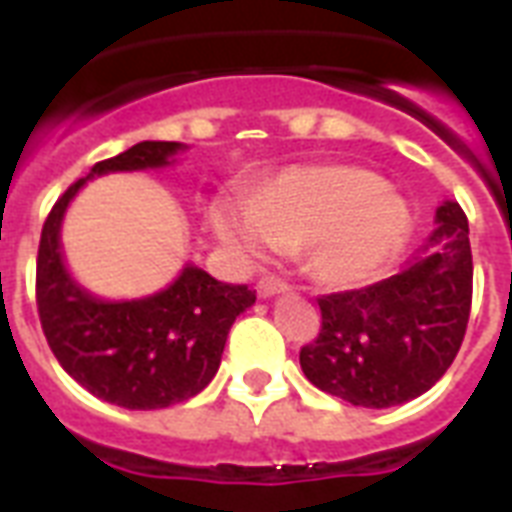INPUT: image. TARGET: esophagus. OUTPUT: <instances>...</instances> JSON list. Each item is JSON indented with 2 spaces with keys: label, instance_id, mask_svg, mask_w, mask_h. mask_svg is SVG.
Listing matches in <instances>:
<instances>
[{
  "label": "esophagus",
  "instance_id": "34e87169",
  "mask_svg": "<svg viewBox=\"0 0 512 512\" xmlns=\"http://www.w3.org/2000/svg\"><path fill=\"white\" fill-rule=\"evenodd\" d=\"M284 292H289L287 281L281 279H263L260 284H257V295L263 297V300H268V297H276V295H284Z\"/></svg>",
  "mask_w": 512,
  "mask_h": 512
}]
</instances>
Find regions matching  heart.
I'll return each instance as SVG.
<instances>
[{
    "label": "heart",
    "instance_id": "1",
    "mask_svg": "<svg viewBox=\"0 0 512 512\" xmlns=\"http://www.w3.org/2000/svg\"><path fill=\"white\" fill-rule=\"evenodd\" d=\"M209 228L244 260L273 249H305V265L327 289L374 281L412 233L409 201L356 164H303L276 175L249 207L217 201Z\"/></svg>",
    "mask_w": 512,
    "mask_h": 512
}]
</instances>
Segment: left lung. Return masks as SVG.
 Segmentation results:
<instances>
[{"label":"left lung","mask_w":512,"mask_h":512,"mask_svg":"<svg viewBox=\"0 0 512 512\" xmlns=\"http://www.w3.org/2000/svg\"><path fill=\"white\" fill-rule=\"evenodd\" d=\"M473 297L468 217L444 199L436 228L406 268L366 289L319 300L321 332L300 350L319 390L366 409L422 396L452 366Z\"/></svg>","instance_id":"obj_1"}]
</instances>
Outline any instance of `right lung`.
I'll return each instance as SVG.
<instances>
[{
	"label": "right lung",
	"instance_id": "obj_1",
	"mask_svg": "<svg viewBox=\"0 0 512 512\" xmlns=\"http://www.w3.org/2000/svg\"><path fill=\"white\" fill-rule=\"evenodd\" d=\"M185 143L143 140L98 162L47 215L36 257V305L60 366L92 396L124 409H164L207 388L220 369L233 321L255 305L244 284H223L185 263L164 289L132 300H106L82 287L63 257V220L76 193L114 172L170 170Z\"/></svg>",
	"mask_w": 512,
	"mask_h": 512
}]
</instances>
